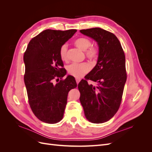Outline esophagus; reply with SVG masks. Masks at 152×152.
I'll return each mask as SVG.
<instances>
[{"instance_id":"34e87169","label":"esophagus","mask_w":152,"mask_h":152,"mask_svg":"<svg viewBox=\"0 0 152 152\" xmlns=\"http://www.w3.org/2000/svg\"><path fill=\"white\" fill-rule=\"evenodd\" d=\"M80 81V79H79V78H76V82H77V84H78L79 83V82Z\"/></svg>"}]
</instances>
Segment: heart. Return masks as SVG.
<instances>
[{
	"label": "heart",
	"instance_id": "1",
	"mask_svg": "<svg viewBox=\"0 0 152 152\" xmlns=\"http://www.w3.org/2000/svg\"><path fill=\"white\" fill-rule=\"evenodd\" d=\"M74 44L77 48L86 51V54L88 58L94 59L97 58L98 49L96 48L91 47L92 42L89 39L84 37L79 38L74 41ZM67 50L68 45L66 44L62 45L59 49V56L62 60H66L67 59ZM89 70L90 66L86 63H73L68 66V73L77 78H80L84 76Z\"/></svg>",
	"mask_w": 152,
	"mask_h": 152
}]
</instances>
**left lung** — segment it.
I'll return each instance as SVG.
<instances>
[{
    "label": "left lung",
    "mask_w": 152,
    "mask_h": 152,
    "mask_svg": "<svg viewBox=\"0 0 152 152\" xmlns=\"http://www.w3.org/2000/svg\"><path fill=\"white\" fill-rule=\"evenodd\" d=\"M80 32L95 40L99 48L96 66L78 85L80 102L87 120L103 123L112 118L120 107L127 79L125 54L118 39L111 32L100 28ZM87 80L97 85H89Z\"/></svg>",
    "instance_id": "obj_1"
}]
</instances>
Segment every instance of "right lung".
<instances>
[{
	"label": "right lung",
	"instance_id": "right-lung-1",
	"mask_svg": "<svg viewBox=\"0 0 152 152\" xmlns=\"http://www.w3.org/2000/svg\"><path fill=\"white\" fill-rule=\"evenodd\" d=\"M76 31L44 30L30 41L24 54V81L29 104L35 115L44 122L56 124L61 120L68 92L77 86L72 75L54 83V79L66 74L61 68L59 49Z\"/></svg>",
	"mask_w": 152,
	"mask_h": 152
}]
</instances>
